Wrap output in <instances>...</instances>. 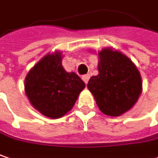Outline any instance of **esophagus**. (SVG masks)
<instances>
[{
  "mask_svg": "<svg viewBox=\"0 0 158 158\" xmlns=\"http://www.w3.org/2000/svg\"><path fill=\"white\" fill-rule=\"evenodd\" d=\"M90 78V76H89V74H86V75H84V76H82V79H83V81L87 84L88 82V79Z\"/></svg>",
  "mask_w": 158,
  "mask_h": 158,
  "instance_id": "esophagus-1",
  "label": "esophagus"
}]
</instances>
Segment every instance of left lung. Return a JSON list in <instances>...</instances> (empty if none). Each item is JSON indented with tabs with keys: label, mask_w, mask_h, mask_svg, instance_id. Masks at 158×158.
Returning <instances> with one entry per match:
<instances>
[{
	"label": "left lung",
	"mask_w": 158,
	"mask_h": 158,
	"mask_svg": "<svg viewBox=\"0 0 158 158\" xmlns=\"http://www.w3.org/2000/svg\"><path fill=\"white\" fill-rule=\"evenodd\" d=\"M98 57V75L90 78L88 88L103 114L122 115L134 106L142 92L140 73L121 52L104 48Z\"/></svg>",
	"instance_id": "left-lung-1"
}]
</instances>
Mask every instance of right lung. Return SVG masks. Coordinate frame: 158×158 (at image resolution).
<instances>
[{
    "instance_id": "add662e5",
    "label": "right lung",
    "mask_w": 158,
    "mask_h": 158,
    "mask_svg": "<svg viewBox=\"0 0 158 158\" xmlns=\"http://www.w3.org/2000/svg\"><path fill=\"white\" fill-rule=\"evenodd\" d=\"M61 53L43 57L25 79V92L33 106L46 117L57 119L72 109L85 83L61 65Z\"/></svg>"
}]
</instances>
